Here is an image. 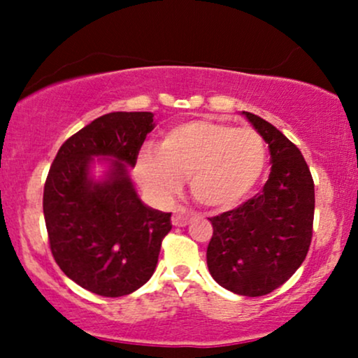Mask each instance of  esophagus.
Segmentation results:
<instances>
[{
    "instance_id": "obj_1",
    "label": "esophagus",
    "mask_w": 358,
    "mask_h": 358,
    "mask_svg": "<svg viewBox=\"0 0 358 358\" xmlns=\"http://www.w3.org/2000/svg\"><path fill=\"white\" fill-rule=\"evenodd\" d=\"M192 217H193L192 212H188L187 208H183V207H178L173 212V219H171V222H173L175 227H185V225L190 224Z\"/></svg>"
}]
</instances>
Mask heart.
<instances>
[{
    "instance_id": "obj_1",
    "label": "heart",
    "mask_w": 358,
    "mask_h": 358,
    "mask_svg": "<svg viewBox=\"0 0 358 358\" xmlns=\"http://www.w3.org/2000/svg\"><path fill=\"white\" fill-rule=\"evenodd\" d=\"M264 139L250 127L213 119H193L170 127L158 150L138 155L139 182L155 199L166 200L190 176L193 196L212 208L237 205L256 188L266 168Z\"/></svg>"
}]
</instances>
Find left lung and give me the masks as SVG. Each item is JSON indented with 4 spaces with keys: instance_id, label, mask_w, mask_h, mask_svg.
Returning a JSON list of instances; mask_svg holds the SVG:
<instances>
[{
    "instance_id": "8db88e82",
    "label": "left lung",
    "mask_w": 358,
    "mask_h": 358,
    "mask_svg": "<svg viewBox=\"0 0 358 358\" xmlns=\"http://www.w3.org/2000/svg\"><path fill=\"white\" fill-rule=\"evenodd\" d=\"M268 143L271 173L256 196L212 217V278L241 296H264L293 276L313 234L315 183L301 151L271 122L242 113Z\"/></svg>"
}]
</instances>
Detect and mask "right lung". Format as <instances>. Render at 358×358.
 I'll return each mask as SVG.
<instances>
[{"label": "right lung", "instance_id": "obj_1", "mask_svg": "<svg viewBox=\"0 0 358 358\" xmlns=\"http://www.w3.org/2000/svg\"><path fill=\"white\" fill-rule=\"evenodd\" d=\"M153 113H109L60 146L43 188L53 259L65 276L99 296L131 294L153 276L171 213L148 207L129 178ZM109 161L92 176L93 159Z\"/></svg>", "mask_w": 358, "mask_h": 358}]
</instances>
